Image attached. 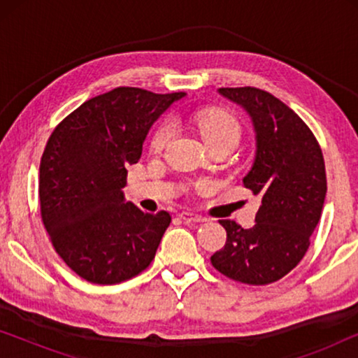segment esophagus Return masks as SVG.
Instances as JSON below:
<instances>
[{
    "label": "esophagus",
    "mask_w": 358,
    "mask_h": 358,
    "mask_svg": "<svg viewBox=\"0 0 358 358\" xmlns=\"http://www.w3.org/2000/svg\"><path fill=\"white\" fill-rule=\"evenodd\" d=\"M179 218L184 220L185 223H200V222H205V218L202 215H197V213H192V212H182L179 213Z\"/></svg>",
    "instance_id": "34e87169"
}]
</instances>
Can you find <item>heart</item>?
Listing matches in <instances>:
<instances>
[{
    "label": "heart",
    "instance_id": "1",
    "mask_svg": "<svg viewBox=\"0 0 358 358\" xmlns=\"http://www.w3.org/2000/svg\"><path fill=\"white\" fill-rule=\"evenodd\" d=\"M195 127L208 146L227 143L234 148L241 138V124L233 114L224 110H210L199 114L195 117ZM171 136H173V124L163 122L151 136V151L161 153L169 143Z\"/></svg>",
    "mask_w": 358,
    "mask_h": 358
}]
</instances>
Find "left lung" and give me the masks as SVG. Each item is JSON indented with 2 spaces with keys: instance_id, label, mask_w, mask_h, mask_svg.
<instances>
[{
  "instance_id": "left-lung-1",
  "label": "left lung",
  "mask_w": 358,
  "mask_h": 358,
  "mask_svg": "<svg viewBox=\"0 0 358 358\" xmlns=\"http://www.w3.org/2000/svg\"><path fill=\"white\" fill-rule=\"evenodd\" d=\"M220 94L252 119L257 151L243 184L262 203L249 229L220 220L227 243L210 261L231 280L267 285L293 271L310 248L327 190L324 158L310 127L271 92L244 86L220 87Z\"/></svg>"
}]
</instances>
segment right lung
Segmentation results:
<instances>
[{
	"label": "right lung",
	"instance_id": "add662e5",
	"mask_svg": "<svg viewBox=\"0 0 358 358\" xmlns=\"http://www.w3.org/2000/svg\"><path fill=\"white\" fill-rule=\"evenodd\" d=\"M185 92L115 87L86 101L52 131L41 159V217L55 252L76 275L114 285L155 259L171 215L124 202L153 122Z\"/></svg>",
	"mask_w": 358,
	"mask_h": 358
}]
</instances>
